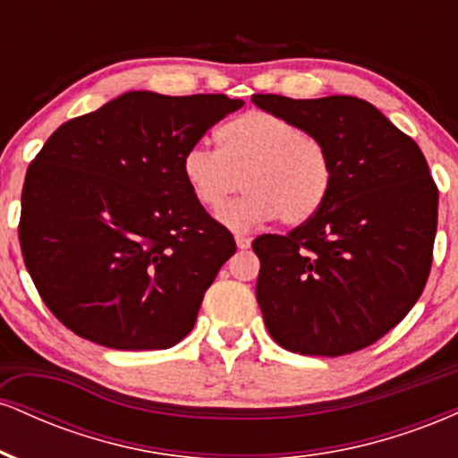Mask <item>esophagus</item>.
<instances>
[{"instance_id":"esophagus-1","label":"esophagus","mask_w":458,"mask_h":458,"mask_svg":"<svg viewBox=\"0 0 458 458\" xmlns=\"http://www.w3.org/2000/svg\"><path fill=\"white\" fill-rule=\"evenodd\" d=\"M234 241H236V247H239V250H250L251 247V239L247 234H236Z\"/></svg>"}]
</instances>
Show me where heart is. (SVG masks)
Wrapping results in <instances>:
<instances>
[{
    "instance_id": "heart-1",
    "label": "heart",
    "mask_w": 458,
    "mask_h": 458,
    "mask_svg": "<svg viewBox=\"0 0 458 458\" xmlns=\"http://www.w3.org/2000/svg\"><path fill=\"white\" fill-rule=\"evenodd\" d=\"M215 138L219 150L193 146L185 152L182 176L208 211H219L243 181L247 196L219 215L225 228L245 233L276 217L299 225L320 211L334 182V161L318 138L267 112L236 115Z\"/></svg>"
}]
</instances>
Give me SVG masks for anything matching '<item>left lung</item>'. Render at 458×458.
Listing matches in <instances>:
<instances>
[{
	"label": "left lung",
	"mask_w": 458,
	"mask_h": 458,
	"mask_svg": "<svg viewBox=\"0 0 458 458\" xmlns=\"http://www.w3.org/2000/svg\"><path fill=\"white\" fill-rule=\"evenodd\" d=\"M256 107L327 146L334 182L320 211L251 243L256 299L271 338L338 357L396 327L428 280L439 193L418 144L355 97L254 94Z\"/></svg>",
	"instance_id": "1"
}]
</instances>
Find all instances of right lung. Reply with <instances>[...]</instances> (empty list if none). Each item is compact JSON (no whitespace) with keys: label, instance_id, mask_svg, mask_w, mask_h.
<instances>
[{"label":"right lung","instance_id":"1","mask_svg":"<svg viewBox=\"0 0 458 458\" xmlns=\"http://www.w3.org/2000/svg\"><path fill=\"white\" fill-rule=\"evenodd\" d=\"M241 107L133 90L47 140L25 176L19 241L68 329L118 351L170 349L193 329L236 245L189 191L182 157Z\"/></svg>","mask_w":458,"mask_h":458}]
</instances>
